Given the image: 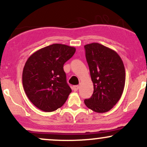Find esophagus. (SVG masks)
<instances>
[{
	"mask_svg": "<svg viewBox=\"0 0 147 147\" xmlns=\"http://www.w3.org/2000/svg\"><path fill=\"white\" fill-rule=\"evenodd\" d=\"M79 86H72V90L74 91H77V90L79 89Z\"/></svg>",
	"mask_w": 147,
	"mask_h": 147,
	"instance_id": "obj_1",
	"label": "esophagus"
}]
</instances>
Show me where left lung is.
Listing matches in <instances>:
<instances>
[{
	"instance_id": "left-lung-1",
	"label": "left lung",
	"mask_w": 147,
	"mask_h": 147,
	"mask_svg": "<svg viewBox=\"0 0 147 147\" xmlns=\"http://www.w3.org/2000/svg\"><path fill=\"white\" fill-rule=\"evenodd\" d=\"M84 48L94 87L92 95L84 103L95 112H108L117 104L124 91V63L117 52L98 43L87 44Z\"/></svg>"
}]
</instances>
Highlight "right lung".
<instances>
[{"instance_id": "right-lung-1", "label": "right lung", "mask_w": 147, "mask_h": 147, "mask_svg": "<svg viewBox=\"0 0 147 147\" xmlns=\"http://www.w3.org/2000/svg\"><path fill=\"white\" fill-rule=\"evenodd\" d=\"M75 51L74 47L55 43L37 50L27 60L22 76L23 88L40 110L52 112L66 102L72 90L63 65Z\"/></svg>"}]
</instances>
